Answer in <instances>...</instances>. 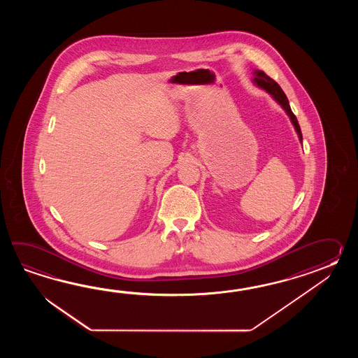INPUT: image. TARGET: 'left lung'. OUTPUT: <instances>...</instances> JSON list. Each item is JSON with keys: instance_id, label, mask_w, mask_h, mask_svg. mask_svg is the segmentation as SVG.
Segmentation results:
<instances>
[{"instance_id": "1", "label": "left lung", "mask_w": 358, "mask_h": 358, "mask_svg": "<svg viewBox=\"0 0 358 358\" xmlns=\"http://www.w3.org/2000/svg\"><path fill=\"white\" fill-rule=\"evenodd\" d=\"M252 82H253L255 85H257L259 88H261V90H264L268 94H271V97L282 107V110L289 116L290 122H292L294 129L297 131L299 142L302 143V131H301V128H299L297 117H296V115L292 113L289 101H288L285 93L280 88V85L276 83L274 79H271L270 76H266L262 70H253V79H252Z\"/></svg>"}]
</instances>
